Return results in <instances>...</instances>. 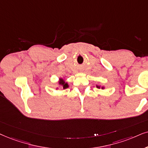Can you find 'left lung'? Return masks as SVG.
Here are the masks:
<instances>
[{"label": "left lung", "instance_id": "8db88e82", "mask_svg": "<svg viewBox=\"0 0 148 148\" xmlns=\"http://www.w3.org/2000/svg\"><path fill=\"white\" fill-rule=\"evenodd\" d=\"M96 87H97V88H98V89H100V88H101V89H104V87H101L100 86H98V85H96Z\"/></svg>", "mask_w": 148, "mask_h": 148}]
</instances>
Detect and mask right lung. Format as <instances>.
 Wrapping results in <instances>:
<instances>
[{
    "label": "right lung",
    "mask_w": 148,
    "mask_h": 148,
    "mask_svg": "<svg viewBox=\"0 0 148 148\" xmlns=\"http://www.w3.org/2000/svg\"><path fill=\"white\" fill-rule=\"evenodd\" d=\"M59 80H60V81H59V84L60 85L62 86L63 89H66V88H68L69 87L68 84L67 83H65V82L64 81V80L62 79V78H59Z\"/></svg>",
    "instance_id": "add662e5"
}]
</instances>
